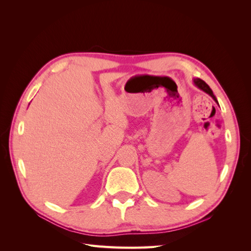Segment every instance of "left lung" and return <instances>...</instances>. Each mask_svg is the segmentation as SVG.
<instances>
[{
  "label": "left lung",
  "mask_w": 251,
  "mask_h": 251,
  "mask_svg": "<svg viewBox=\"0 0 251 251\" xmlns=\"http://www.w3.org/2000/svg\"><path fill=\"white\" fill-rule=\"evenodd\" d=\"M194 83L195 85L198 87L199 89H201V90H203L204 92H206L207 94H209L212 98H214V100L216 101V102H218V100H217V98H216V96L214 95V93H212V91H211V89L209 88V86L207 85L206 82H205L204 80H202V79H200V78H195L194 79Z\"/></svg>",
  "instance_id": "8db88e82"
}]
</instances>
